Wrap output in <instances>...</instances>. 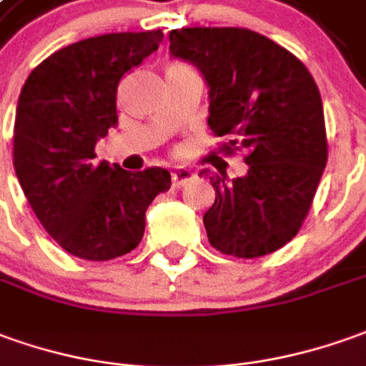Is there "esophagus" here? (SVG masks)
Returning a JSON list of instances; mask_svg holds the SVG:
<instances>
[{
    "instance_id": "1",
    "label": "esophagus",
    "mask_w": 366,
    "mask_h": 366,
    "mask_svg": "<svg viewBox=\"0 0 366 366\" xmlns=\"http://www.w3.org/2000/svg\"><path fill=\"white\" fill-rule=\"evenodd\" d=\"M193 179V173H191V169L185 167H177L173 173H171V183H173V187H183L187 181Z\"/></svg>"
}]
</instances>
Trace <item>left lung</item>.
I'll return each mask as SVG.
<instances>
[{
    "label": "left lung",
    "instance_id": "left-lung-1",
    "mask_svg": "<svg viewBox=\"0 0 366 366\" xmlns=\"http://www.w3.org/2000/svg\"><path fill=\"white\" fill-rule=\"evenodd\" d=\"M169 39L207 79L209 127L227 137L219 149L247 153L243 177L209 175V243L239 259L269 255L299 233L327 165L319 87L293 53L245 27H183Z\"/></svg>",
    "mask_w": 366,
    "mask_h": 366
}]
</instances>
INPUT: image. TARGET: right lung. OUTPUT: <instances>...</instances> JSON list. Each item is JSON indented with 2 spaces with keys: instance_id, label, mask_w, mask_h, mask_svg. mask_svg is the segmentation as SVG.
<instances>
[{
  "instance_id": "add662e5",
  "label": "right lung",
  "mask_w": 366,
  "mask_h": 366,
  "mask_svg": "<svg viewBox=\"0 0 366 366\" xmlns=\"http://www.w3.org/2000/svg\"><path fill=\"white\" fill-rule=\"evenodd\" d=\"M161 41V29L83 39L51 53L21 89L15 175L39 223L69 255H127L143 239L151 201L171 187L167 169L129 173L95 161V143L117 123L121 77Z\"/></svg>"
}]
</instances>
